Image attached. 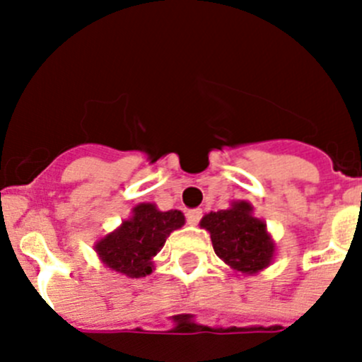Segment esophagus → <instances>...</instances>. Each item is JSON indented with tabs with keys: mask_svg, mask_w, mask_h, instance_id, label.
<instances>
[{
	"mask_svg": "<svg viewBox=\"0 0 362 362\" xmlns=\"http://www.w3.org/2000/svg\"><path fill=\"white\" fill-rule=\"evenodd\" d=\"M185 216H187L189 225H197V223L202 219V211L200 209H192V211H187V214Z\"/></svg>",
	"mask_w": 362,
	"mask_h": 362,
	"instance_id": "34e87169",
	"label": "esophagus"
}]
</instances>
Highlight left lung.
I'll use <instances>...</instances> for the list:
<instances>
[{
    "label": "left lung",
    "mask_w": 362,
    "mask_h": 362,
    "mask_svg": "<svg viewBox=\"0 0 362 362\" xmlns=\"http://www.w3.org/2000/svg\"><path fill=\"white\" fill-rule=\"evenodd\" d=\"M200 227L211 234L216 255L235 272L255 275L272 264L275 243L248 202H234L227 211L209 212Z\"/></svg>",
    "instance_id": "1"
}]
</instances>
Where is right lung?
I'll return each mask as SVG.
<instances>
[{
	"instance_id": "obj_1",
	"label": "right lung",
	"mask_w": 362,
	"mask_h": 362,
	"mask_svg": "<svg viewBox=\"0 0 362 362\" xmlns=\"http://www.w3.org/2000/svg\"><path fill=\"white\" fill-rule=\"evenodd\" d=\"M185 223L180 211L162 212L153 204H139L132 209V218L94 245L101 262L112 272L130 279L150 275L153 257L165 239Z\"/></svg>"
}]
</instances>
